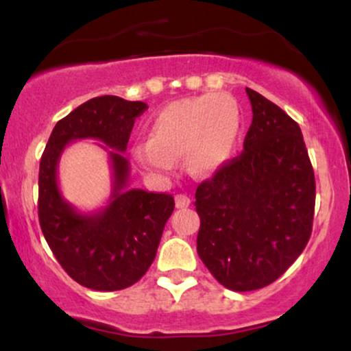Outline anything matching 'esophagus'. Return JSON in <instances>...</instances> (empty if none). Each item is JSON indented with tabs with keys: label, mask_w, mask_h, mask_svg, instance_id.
I'll return each mask as SVG.
<instances>
[{
	"label": "esophagus",
	"mask_w": 351,
	"mask_h": 351,
	"mask_svg": "<svg viewBox=\"0 0 351 351\" xmlns=\"http://www.w3.org/2000/svg\"><path fill=\"white\" fill-rule=\"evenodd\" d=\"M190 198L186 195H182V193H179V195H176V208L177 209H184V208H189L190 206Z\"/></svg>",
	"instance_id": "1"
}]
</instances>
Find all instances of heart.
I'll return each mask as SVG.
<instances>
[{
  "label": "heart",
  "instance_id": "heart-1",
  "mask_svg": "<svg viewBox=\"0 0 351 351\" xmlns=\"http://www.w3.org/2000/svg\"><path fill=\"white\" fill-rule=\"evenodd\" d=\"M241 113L227 94L176 100L160 110L148 131V143L134 152L141 167L153 174H169L176 160L195 176H209L222 167L237 147Z\"/></svg>",
  "mask_w": 351,
  "mask_h": 351
}]
</instances>
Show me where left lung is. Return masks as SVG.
Instances as JSON below:
<instances>
[{
	"mask_svg": "<svg viewBox=\"0 0 351 351\" xmlns=\"http://www.w3.org/2000/svg\"><path fill=\"white\" fill-rule=\"evenodd\" d=\"M252 124L241 155L195 193L196 249L227 289L246 292L278 280L304 251L315 213V174L294 119L246 88Z\"/></svg>",
	"mask_w": 351,
	"mask_h": 351,
	"instance_id": "left-lung-1",
	"label": "left lung"
}]
</instances>
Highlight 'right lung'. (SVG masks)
<instances>
[{"label":"right lung","instance_id":"obj_1","mask_svg":"<svg viewBox=\"0 0 351 351\" xmlns=\"http://www.w3.org/2000/svg\"><path fill=\"white\" fill-rule=\"evenodd\" d=\"M147 108L145 102L117 95L90 99L56 124L41 156L38 215L43 234L62 268L89 289L119 291L141 280L155 261L174 210L172 195L129 189L131 169L123 153L134 121ZM81 138L105 143L112 166V195L95 213H80L70 205L56 179L64 147Z\"/></svg>","mask_w":351,"mask_h":351}]
</instances>
